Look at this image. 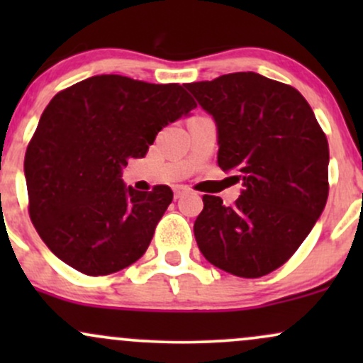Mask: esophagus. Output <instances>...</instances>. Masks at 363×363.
<instances>
[{"mask_svg": "<svg viewBox=\"0 0 363 363\" xmlns=\"http://www.w3.org/2000/svg\"><path fill=\"white\" fill-rule=\"evenodd\" d=\"M187 191H189V189H187V186H176V187H174V198H176V199L181 198V196L186 194Z\"/></svg>", "mask_w": 363, "mask_h": 363, "instance_id": "obj_1", "label": "esophagus"}]
</instances>
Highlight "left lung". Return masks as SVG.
I'll return each mask as SVG.
<instances>
[{"label": "left lung", "instance_id": "left-lung-1", "mask_svg": "<svg viewBox=\"0 0 363 363\" xmlns=\"http://www.w3.org/2000/svg\"><path fill=\"white\" fill-rule=\"evenodd\" d=\"M184 86L216 121L220 169L244 182L232 205L203 196L199 251L235 277H264L294 256L326 206V135L301 91L257 73Z\"/></svg>", "mask_w": 363, "mask_h": 363}]
</instances>
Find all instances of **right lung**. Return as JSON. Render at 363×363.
Instances as JSON below:
<instances>
[{"label":"right lung","mask_w":363,"mask_h":363,"mask_svg":"<svg viewBox=\"0 0 363 363\" xmlns=\"http://www.w3.org/2000/svg\"><path fill=\"white\" fill-rule=\"evenodd\" d=\"M179 83L99 74L57 91L25 153L28 215L51 251L104 277L143 256L172 203L169 186L126 187L121 169L147 155L162 128L193 111Z\"/></svg>","instance_id":"1"}]
</instances>
